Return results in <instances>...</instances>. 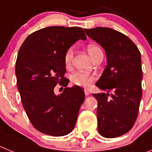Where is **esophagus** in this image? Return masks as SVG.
Segmentation results:
<instances>
[{"label": "esophagus", "instance_id": "34e87169", "mask_svg": "<svg viewBox=\"0 0 152 152\" xmlns=\"http://www.w3.org/2000/svg\"><path fill=\"white\" fill-rule=\"evenodd\" d=\"M84 93H85V95L86 96L90 95V91H89V90H87V89H85V90H84Z\"/></svg>", "mask_w": 152, "mask_h": 152}]
</instances>
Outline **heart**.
I'll return each mask as SVG.
<instances>
[{"label":"heart","instance_id":"b5f03b06","mask_svg":"<svg viewBox=\"0 0 152 152\" xmlns=\"http://www.w3.org/2000/svg\"><path fill=\"white\" fill-rule=\"evenodd\" d=\"M87 50L92 58L95 56L99 52H102L101 49L98 45L94 44H90L87 46ZM73 48H69L66 50L64 55V62L66 66H69L72 62V58H73ZM95 76L92 74L86 73L83 72H76L72 73L70 76V80L71 82L76 86H83V87H87L95 80Z\"/></svg>","mask_w":152,"mask_h":152}]
</instances>
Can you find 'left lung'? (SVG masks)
<instances>
[{"label": "left lung", "mask_w": 152, "mask_h": 152, "mask_svg": "<svg viewBox=\"0 0 152 152\" xmlns=\"http://www.w3.org/2000/svg\"><path fill=\"white\" fill-rule=\"evenodd\" d=\"M84 30L107 55V65L96 86L107 93L93 94L98 103V131L107 138L119 137L132 128L138 114L143 77L141 53L120 31L103 27Z\"/></svg>", "instance_id": "left-lung-1"}]
</instances>
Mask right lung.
<instances>
[{
	"instance_id": "obj_1",
	"label": "right lung",
	"mask_w": 152,
	"mask_h": 152,
	"mask_svg": "<svg viewBox=\"0 0 152 152\" xmlns=\"http://www.w3.org/2000/svg\"><path fill=\"white\" fill-rule=\"evenodd\" d=\"M80 39H86L80 27H47L30 34L19 49L15 73L22 105L31 124L45 134L70 133L85 99L83 89L66 87L64 77L65 53ZM58 83L65 89L56 96Z\"/></svg>"
}]
</instances>
